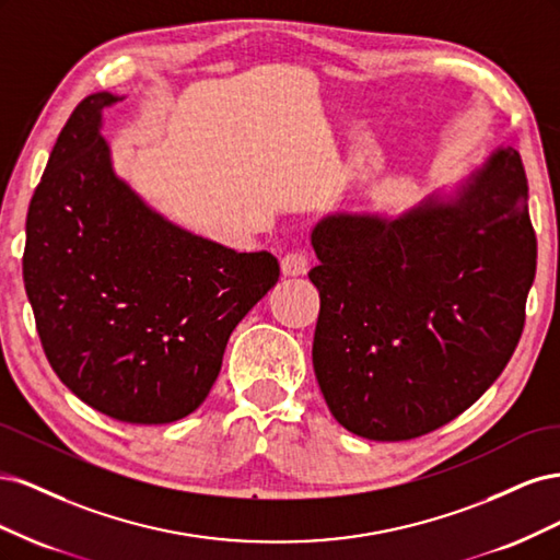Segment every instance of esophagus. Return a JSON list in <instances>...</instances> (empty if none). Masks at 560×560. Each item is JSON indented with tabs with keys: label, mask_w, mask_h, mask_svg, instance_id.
Here are the masks:
<instances>
[{
	"label": "esophagus",
	"mask_w": 560,
	"mask_h": 560,
	"mask_svg": "<svg viewBox=\"0 0 560 560\" xmlns=\"http://www.w3.org/2000/svg\"><path fill=\"white\" fill-rule=\"evenodd\" d=\"M311 266V259L306 252H287L282 261H280V268L284 276H303Z\"/></svg>",
	"instance_id": "1"
}]
</instances>
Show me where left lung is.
Masks as SVG:
<instances>
[{"instance_id":"1","label":"left lung","mask_w":560,"mask_h":560,"mask_svg":"<svg viewBox=\"0 0 560 560\" xmlns=\"http://www.w3.org/2000/svg\"><path fill=\"white\" fill-rule=\"evenodd\" d=\"M313 366L331 416L409 442L467 411L518 346L537 238L518 151L490 156L453 202L313 229Z\"/></svg>"}]
</instances>
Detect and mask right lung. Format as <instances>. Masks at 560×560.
Wrapping results in <instances>:
<instances>
[{"label":"right lung","mask_w":560,"mask_h":560,"mask_svg":"<svg viewBox=\"0 0 560 560\" xmlns=\"http://www.w3.org/2000/svg\"><path fill=\"white\" fill-rule=\"evenodd\" d=\"M112 93L83 97L27 210L25 292L48 364L95 411L163 425L210 395L229 336L280 278L149 210L100 135Z\"/></svg>","instance_id":"1"}]
</instances>
